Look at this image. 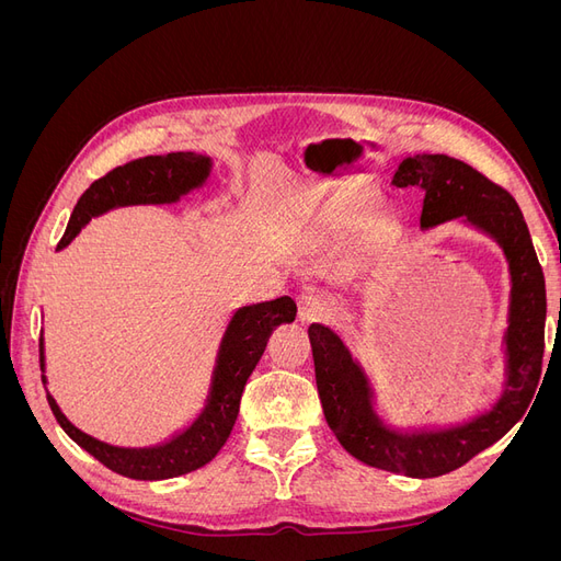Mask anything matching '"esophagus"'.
<instances>
[{"label":"esophagus","instance_id":"34e87169","mask_svg":"<svg viewBox=\"0 0 561 561\" xmlns=\"http://www.w3.org/2000/svg\"><path fill=\"white\" fill-rule=\"evenodd\" d=\"M330 313V304L322 299L320 295L313 293H304L297 299V316L301 322H313V320H322Z\"/></svg>","mask_w":561,"mask_h":561}]
</instances>
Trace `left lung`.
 <instances>
[{"mask_svg": "<svg viewBox=\"0 0 561 561\" xmlns=\"http://www.w3.org/2000/svg\"><path fill=\"white\" fill-rule=\"evenodd\" d=\"M393 184L423 190L421 229L461 219L501 245L511 271L503 390L489 410L456 426L390 428L375 410L365 367L339 334L320 322L309 328L318 396L339 443L371 468L423 480L461 468L529 410L546 351V278L517 201L472 165L447 154H414L398 165Z\"/></svg>", "mask_w": 561, "mask_h": 561, "instance_id": "left-lung-1", "label": "left lung"}]
</instances>
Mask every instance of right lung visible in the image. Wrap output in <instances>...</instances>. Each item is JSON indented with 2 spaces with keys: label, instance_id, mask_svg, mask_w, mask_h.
Here are the masks:
<instances>
[{
  "label": "right lung",
  "instance_id": "obj_1",
  "mask_svg": "<svg viewBox=\"0 0 561 561\" xmlns=\"http://www.w3.org/2000/svg\"><path fill=\"white\" fill-rule=\"evenodd\" d=\"M213 161L210 157L194 151H173L163 157L135 159L126 165L114 168L105 178L95 180L81 194L70 225L65 229L56 250H62L75 241V236L91 222V217L103 215L122 206H161L175 203L180 196L208 180ZM297 304L290 297H278L262 304L241 307L229 320L222 342H219L217 360L210 379V390L201 414L186 426L154 447H114L87 435L72 426L60 412L58 402L46 390L50 412L58 419L60 428L75 443L95 456L110 470L130 480H168L178 474L192 472L210 463L217 451L225 447L227 437L239 416L241 396L254 365L260 363L271 332L283 322H293ZM39 363L44 371V336L39 339ZM46 383V377L42 375Z\"/></svg>",
  "mask_w": 561,
  "mask_h": 561
}]
</instances>
